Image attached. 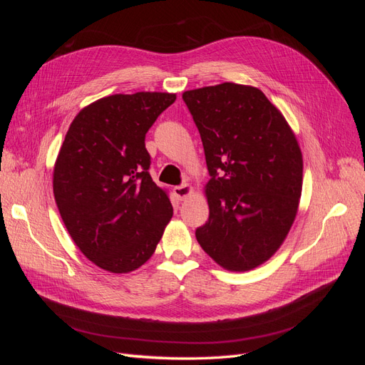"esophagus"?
<instances>
[{"label": "esophagus", "instance_id": "esophagus-1", "mask_svg": "<svg viewBox=\"0 0 365 365\" xmlns=\"http://www.w3.org/2000/svg\"><path fill=\"white\" fill-rule=\"evenodd\" d=\"M192 192H193V189H192V187H190L189 184H182V185L173 187V193H175V196H176V200H180V201L185 200V197L189 196Z\"/></svg>", "mask_w": 365, "mask_h": 365}]
</instances>
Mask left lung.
<instances>
[{"label":"left lung","mask_w":365,"mask_h":365,"mask_svg":"<svg viewBox=\"0 0 365 365\" xmlns=\"http://www.w3.org/2000/svg\"><path fill=\"white\" fill-rule=\"evenodd\" d=\"M210 181L202 250L220 267L248 271L279 250L302 196L303 160L284 117L260 90L220 83L185 91Z\"/></svg>","instance_id":"1"}]
</instances>
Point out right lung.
<instances>
[{
    "mask_svg": "<svg viewBox=\"0 0 365 365\" xmlns=\"http://www.w3.org/2000/svg\"><path fill=\"white\" fill-rule=\"evenodd\" d=\"M176 96L103 97L76 115L54 164L53 192L74 244L97 267L134 271L157 248L173 215L150 178L145 138Z\"/></svg>",
    "mask_w": 365,
    "mask_h": 365,
    "instance_id": "obj_1",
    "label": "right lung"
}]
</instances>
